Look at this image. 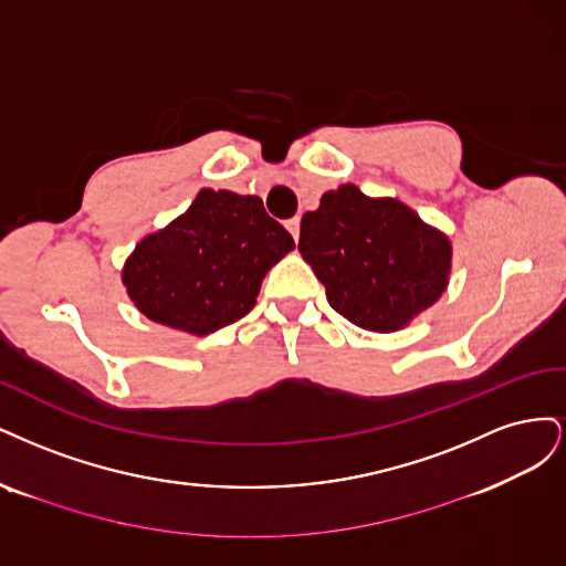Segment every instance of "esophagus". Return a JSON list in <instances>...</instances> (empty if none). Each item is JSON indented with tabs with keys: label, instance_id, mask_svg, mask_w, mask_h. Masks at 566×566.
Masks as SVG:
<instances>
[{
	"label": "esophagus",
	"instance_id": "obj_1",
	"mask_svg": "<svg viewBox=\"0 0 566 566\" xmlns=\"http://www.w3.org/2000/svg\"><path fill=\"white\" fill-rule=\"evenodd\" d=\"M284 226H286V230L291 232V237H294V240H298V234H301V218H298V216L289 218V221H286Z\"/></svg>",
	"mask_w": 566,
	"mask_h": 566
}]
</instances>
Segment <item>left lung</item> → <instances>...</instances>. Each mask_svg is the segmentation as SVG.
Instances as JSON below:
<instances>
[{
  "label": "left lung",
  "mask_w": 566,
  "mask_h": 566,
  "mask_svg": "<svg viewBox=\"0 0 566 566\" xmlns=\"http://www.w3.org/2000/svg\"><path fill=\"white\" fill-rule=\"evenodd\" d=\"M298 251L326 301L369 332H397L447 289L451 244L397 199L355 186L326 192L301 221Z\"/></svg>",
  "instance_id": "8db88e82"
}]
</instances>
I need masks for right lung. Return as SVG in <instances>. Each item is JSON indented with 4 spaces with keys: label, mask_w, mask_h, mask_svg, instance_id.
I'll list each match as a JSON object with an SVG mask.
<instances>
[{
    "label": "right lung",
    "mask_w": 566,
    "mask_h": 566,
    "mask_svg": "<svg viewBox=\"0 0 566 566\" xmlns=\"http://www.w3.org/2000/svg\"><path fill=\"white\" fill-rule=\"evenodd\" d=\"M294 249L261 197L202 190L171 226L145 237L122 280L145 317L195 336L242 319L265 272Z\"/></svg>",
    "instance_id": "add662e5"
}]
</instances>
